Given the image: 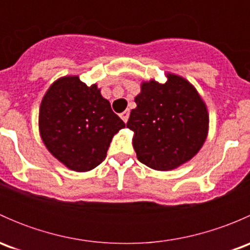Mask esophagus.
Returning a JSON list of instances; mask_svg holds the SVG:
<instances>
[{
    "instance_id": "obj_1",
    "label": "esophagus",
    "mask_w": 250,
    "mask_h": 250,
    "mask_svg": "<svg viewBox=\"0 0 250 250\" xmlns=\"http://www.w3.org/2000/svg\"><path fill=\"white\" fill-rule=\"evenodd\" d=\"M121 118H122L123 120V122L125 123H127V121H128V117H129V111L128 110H125V111H123L122 113H121Z\"/></svg>"
}]
</instances>
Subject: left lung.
<instances>
[{"label": "left lung", "instance_id": "left-lung-1", "mask_svg": "<svg viewBox=\"0 0 250 250\" xmlns=\"http://www.w3.org/2000/svg\"><path fill=\"white\" fill-rule=\"evenodd\" d=\"M127 128L134 132L138 160L156 170H172L190 161L208 134L209 115L196 88L167 74V82L141 83Z\"/></svg>", "mask_w": 250, "mask_h": 250}]
</instances>
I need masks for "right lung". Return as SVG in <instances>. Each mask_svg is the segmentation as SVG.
I'll use <instances>...</instances> for the list:
<instances>
[{"label":"right lung","mask_w":250,"mask_h":250,"mask_svg":"<svg viewBox=\"0 0 250 250\" xmlns=\"http://www.w3.org/2000/svg\"><path fill=\"white\" fill-rule=\"evenodd\" d=\"M125 125L98 85L88 87L78 76L55 81L40 106L42 141L59 162L75 172L99 166L113 135Z\"/></svg>","instance_id":"1"}]
</instances>
